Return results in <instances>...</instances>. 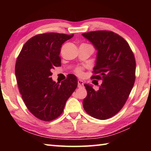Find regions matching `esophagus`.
Segmentation results:
<instances>
[{
	"label": "esophagus",
	"mask_w": 151,
	"mask_h": 151,
	"mask_svg": "<svg viewBox=\"0 0 151 151\" xmlns=\"http://www.w3.org/2000/svg\"><path fill=\"white\" fill-rule=\"evenodd\" d=\"M83 84H84L83 81L81 80V79L78 80V87H82V86H83Z\"/></svg>",
	"instance_id": "1"
}]
</instances>
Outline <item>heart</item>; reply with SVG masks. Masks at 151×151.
I'll use <instances>...</instances> for the list:
<instances>
[{"label": "heart", "instance_id": "1", "mask_svg": "<svg viewBox=\"0 0 151 151\" xmlns=\"http://www.w3.org/2000/svg\"><path fill=\"white\" fill-rule=\"evenodd\" d=\"M76 74H77V75H81V74H82V73H83V71H82V68H76Z\"/></svg>", "mask_w": 151, "mask_h": 151}]
</instances>
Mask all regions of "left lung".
Instances as JSON below:
<instances>
[{
    "label": "left lung",
    "mask_w": 151,
    "mask_h": 151,
    "mask_svg": "<svg viewBox=\"0 0 151 151\" xmlns=\"http://www.w3.org/2000/svg\"><path fill=\"white\" fill-rule=\"evenodd\" d=\"M97 50L95 75L102 80L98 91L85 84L87 96L83 100L86 113L99 120L108 119L121 111L135 81L136 62L129 45L112 31L96 30L82 34Z\"/></svg>",
    "instance_id": "1"
}]
</instances>
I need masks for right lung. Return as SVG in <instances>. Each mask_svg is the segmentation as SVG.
Returning <instances> with one entry per match:
<instances>
[{
	"mask_svg": "<svg viewBox=\"0 0 151 151\" xmlns=\"http://www.w3.org/2000/svg\"><path fill=\"white\" fill-rule=\"evenodd\" d=\"M73 36L57 32L37 35L25 43L17 58L15 75L22 98L29 111L42 121L59 116L77 87V78L72 74L60 84L51 78V70L61 66L62 45Z\"/></svg>",
	"mask_w": 151,
	"mask_h": 151,
	"instance_id": "1",
	"label": "right lung"
}]
</instances>
